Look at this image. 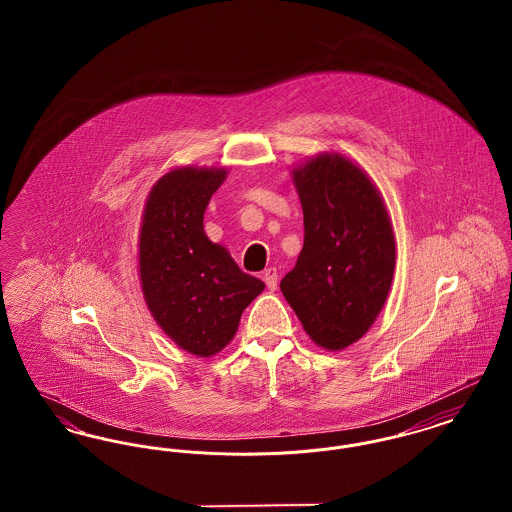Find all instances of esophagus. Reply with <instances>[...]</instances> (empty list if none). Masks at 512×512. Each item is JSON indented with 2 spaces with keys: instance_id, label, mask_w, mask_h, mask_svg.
I'll use <instances>...</instances> for the list:
<instances>
[{
  "instance_id": "1",
  "label": "esophagus",
  "mask_w": 512,
  "mask_h": 512,
  "mask_svg": "<svg viewBox=\"0 0 512 512\" xmlns=\"http://www.w3.org/2000/svg\"><path fill=\"white\" fill-rule=\"evenodd\" d=\"M263 280H265L268 290L274 292L276 286H278V272H276V268H267V270L263 272Z\"/></svg>"
}]
</instances>
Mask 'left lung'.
Returning a JSON list of instances; mask_svg holds the SVG:
<instances>
[{
	"label": "left lung",
	"mask_w": 512,
	"mask_h": 512,
	"mask_svg": "<svg viewBox=\"0 0 512 512\" xmlns=\"http://www.w3.org/2000/svg\"><path fill=\"white\" fill-rule=\"evenodd\" d=\"M292 174L305 240L280 290L309 338L340 351L365 336L388 299L390 217L365 171L340 153H320Z\"/></svg>",
	"instance_id": "8db88e82"
}]
</instances>
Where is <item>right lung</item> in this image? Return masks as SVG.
I'll return each mask as SVG.
<instances>
[{"label":"right lung","instance_id":"obj_1","mask_svg":"<svg viewBox=\"0 0 512 512\" xmlns=\"http://www.w3.org/2000/svg\"><path fill=\"white\" fill-rule=\"evenodd\" d=\"M226 169L180 167L147 195L140 228V280L163 332L184 351L211 357L238 330L245 307L265 284L240 270L203 230V213Z\"/></svg>","mask_w":512,"mask_h":512}]
</instances>
